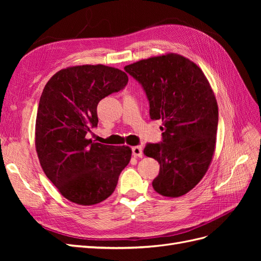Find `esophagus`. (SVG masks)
Wrapping results in <instances>:
<instances>
[{"label": "esophagus", "instance_id": "obj_1", "mask_svg": "<svg viewBox=\"0 0 261 261\" xmlns=\"http://www.w3.org/2000/svg\"><path fill=\"white\" fill-rule=\"evenodd\" d=\"M132 153L134 156L136 158H143L144 155V152H143V148H141L140 146H135L132 148Z\"/></svg>", "mask_w": 261, "mask_h": 261}]
</instances>
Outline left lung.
<instances>
[{"label":"left lung","mask_w":261,"mask_h":261,"mask_svg":"<svg viewBox=\"0 0 261 261\" xmlns=\"http://www.w3.org/2000/svg\"><path fill=\"white\" fill-rule=\"evenodd\" d=\"M140 84L151 120H162V140L147 144L144 153L160 164L152 186L179 197L206 174L215 152L219 112L202 70L177 54L141 60L124 67Z\"/></svg>","instance_id":"8db88e82"}]
</instances>
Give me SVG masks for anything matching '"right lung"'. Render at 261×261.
I'll return each mask as SVG.
<instances>
[{"label":"right lung","instance_id":"right-lung-1","mask_svg":"<svg viewBox=\"0 0 261 261\" xmlns=\"http://www.w3.org/2000/svg\"><path fill=\"white\" fill-rule=\"evenodd\" d=\"M127 83L124 72L105 65L68 67L46 83L37 112L36 149L46 177L66 199L83 206L107 199L129 163V147L86 137L98 126L100 100Z\"/></svg>","mask_w":261,"mask_h":261}]
</instances>
